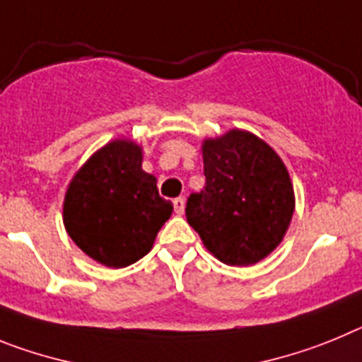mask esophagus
<instances>
[{
  "label": "esophagus",
  "instance_id": "esophagus-1",
  "mask_svg": "<svg viewBox=\"0 0 362 362\" xmlns=\"http://www.w3.org/2000/svg\"><path fill=\"white\" fill-rule=\"evenodd\" d=\"M173 207H175V213H177V215H182L185 207V200L182 199V197H178V199L173 200Z\"/></svg>",
  "mask_w": 362,
  "mask_h": 362
}]
</instances>
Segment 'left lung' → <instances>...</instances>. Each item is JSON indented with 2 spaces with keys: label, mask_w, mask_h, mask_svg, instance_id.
I'll list each match as a JSON object with an SVG mask.
<instances>
[{
  "label": "left lung",
  "mask_w": 362,
  "mask_h": 362,
  "mask_svg": "<svg viewBox=\"0 0 362 362\" xmlns=\"http://www.w3.org/2000/svg\"><path fill=\"white\" fill-rule=\"evenodd\" d=\"M202 156L206 185L189 194L187 222L220 262H259L281 244L293 216V185L284 162L240 129L204 140Z\"/></svg>",
  "instance_id": "1"
}]
</instances>
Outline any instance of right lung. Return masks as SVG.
I'll return each instance as SVG.
<instances>
[{
	"mask_svg": "<svg viewBox=\"0 0 362 362\" xmlns=\"http://www.w3.org/2000/svg\"><path fill=\"white\" fill-rule=\"evenodd\" d=\"M156 178L142 169V147L112 140L96 151L69 184L64 224L86 255L107 268H125L147 255L171 216Z\"/></svg>",
	"mask_w": 362,
	"mask_h": 362,
	"instance_id": "obj_1",
	"label": "right lung"
}]
</instances>
